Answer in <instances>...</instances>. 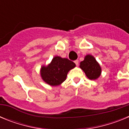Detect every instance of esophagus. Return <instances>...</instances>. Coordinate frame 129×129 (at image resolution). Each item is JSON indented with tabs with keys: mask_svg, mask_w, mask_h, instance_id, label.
I'll return each instance as SVG.
<instances>
[{
	"mask_svg": "<svg viewBox=\"0 0 129 129\" xmlns=\"http://www.w3.org/2000/svg\"><path fill=\"white\" fill-rule=\"evenodd\" d=\"M74 62H75V64H76V66L79 65V61H78V60H76V61H74Z\"/></svg>",
	"mask_w": 129,
	"mask_h": 129,
	"instance_id": "obj_1",
	"label": "esophagus"
}]
</instances>
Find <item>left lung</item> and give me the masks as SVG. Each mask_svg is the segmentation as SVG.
<instances>
[{
    "mask_svg": "<svg viewBox=\"0 0 129 129\" xmlns=\"http://www.w3.org/2000/svg\"><path fill=\"white\" fill-rule=\"evenodd\" d=\"M79 67L84 71L86 77L91 80L97 79L101 76V68L100 64L91 55L85 56V59L80 62Z\"/></svg>",
    "mask_w": 129,
    "mask_h": 129,
    "instance_id": "8db88e82",
    "label": "left lung"
}]
</instances>
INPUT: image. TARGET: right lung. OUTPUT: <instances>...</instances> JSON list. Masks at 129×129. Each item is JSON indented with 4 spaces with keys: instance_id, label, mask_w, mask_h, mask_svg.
<instances>
[{
    "instance_id": "right-lung-1",
    "label": "right lung",
    "mask_w": 129,
    "mask_h": 129,
    "mask_svg": "<svg viewBox=\"0 0 129 129\" xmlns=\"http://www.w3.org/2000/svg\"><path fill=\"white\" fill-rule=\"evenodd\" d=\"M76 67L69 59L55 56L48 65L43 66L41 76L43 80L51 86H58L66 80L68 72Z\"/></svg>"
}]
</instances>
